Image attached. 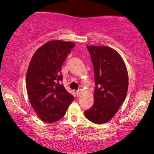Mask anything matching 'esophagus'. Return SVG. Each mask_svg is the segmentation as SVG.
<instances>
[{
	"mask_svg": "<svg viewBox=\"0 0 154 154\" xmlns=\"http://www.w3.org/2000/svg\"><path fill=\"white\" fill-rule=\"evenodd\" d=\"M82 93V89H79L76 91V94H77V95L78 96H80L81 95V94Z\"/></svg>",
	"mask_w": 154,
	"mask_h": 154,
	"instance_id": "obj_1",
	"label": "esophagus"
}]
</instances>
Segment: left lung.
Returning <instances> with one entry per match:
<instances>
[{"instance_id":"obj_1","label":"left lung","mask_w":154,"mask_h":154,"mask_svg":"<svg viewBox=\"0 0 154 154\" xmlns=\"http://www.w3.org/2000/svg\"><path fill=\"white\" fill-rule=\"evenodd\" d=\"M94 66V104L85 116L95 124L107 123L125 101L128 74L125 62L115 50L107 46L87 45Z\"/></svg>"}]
</instances>
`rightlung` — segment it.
<instances>
[{"label":"right lung","mask_w":154,"mask_h":154,"mask_svg":"<svg viewBox=\"0 0 154 154\" xmlns=\"http://www.w3.org/2000/svg\"><path fill=\"white\" fill-rule=\"evenodd\" d=\"M74 47L72 42L50 41L35 52L29 63L26 76L29 100L39 119L45 123L64 117L74 99L60 83L61 68Z\"/></svg>","instance_id":"right-lung-1"}]
</instances>
